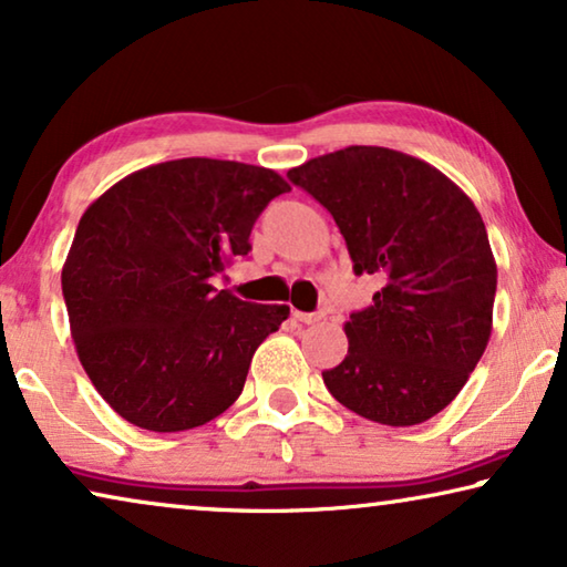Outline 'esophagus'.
Returning a JSON list of instances; mask_svg holds the SVG:
<instances>
[{
	"label": "esophagus",
	"mask_w": 567,
	"mask_h": 567,
	"mask_svg": "<svg viewBox=\"0 0 567 567\" xmlns=\"http://www.w3.org/2000/svg\"><path fill=\"white\" fill-rule=\"evenodd\" d=\"M323 318V312H295V320H300V323H318V320Z\"/></svg>",
	"instance_id": "esophagus-1"
}]
</instances>
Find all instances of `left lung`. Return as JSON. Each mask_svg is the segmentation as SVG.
I'll use <instances>...</instances> for the list:
<instances>
[{"mask_svg": "<svg viewBox=\"0 0 567 567\" xmlns=\"http://www.w3.org/2000/svg\"><path fill=\"white\" fill-rule=\"evenodd\" d=\"M287 177L331 210L357 275H379L351 312L349 353L323 371L343 408L392 427L420 425L455 400L492 338L496 261L473 200L437 167L353 145Z\"/></svg>", "mask_w": 567, "mask_h": 567, "instance_id": "left-lung-1", "label": "left lung"}]
</instances>
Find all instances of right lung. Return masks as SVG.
Here are the masks:
<instances>
[{"label":"right lung","instance_id":"obj_1","mask_svg":"<svg viewBox=\"0 0 567 567\" xmlns=\"http://www.w3.org/2000/svg\"><path fill=\"white\" fill-rule=\"evenodd\" d=\"M287 190L269 167L183 157L122 177L86 208L63 298L81 364L116 415L181 433L236 402L290 308L239 300L210 277L249 255L251 226Z\"/></svg>","mask_w":567,"mask_h":567}]
</instances>
